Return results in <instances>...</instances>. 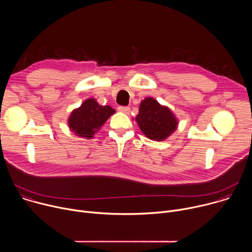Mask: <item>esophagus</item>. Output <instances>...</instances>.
I'll list each match as a JSON object with an SVG mask.
<instances>
[{
	"mask_svg": "<svg viewBox=\"0 0 252 252\" xmlns=\"http://www.w3.org/2000/svg\"><path fill=\"white\" fill-rule=\"evenodd\" d=\"M118 110L122 113H125V114H129L130 113V107L129 106H119Z\"/></svg>",
	"mask_w": 252,
	"mask_h": 252,
	"instance_id": "esophagus-1",
	"label": "esophagus"
}]
</instances>
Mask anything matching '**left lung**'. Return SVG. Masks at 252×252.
I'll return each instance as SVG.
<instances>
[{"label": "left lung", "instance_id": "left-lung-1", "mask_svg": "<svg viewBox=\"0 0 252 252\" xmlns=\"http://www.w3.org/2000/svg\"><path fill=\"white\" fill-rule=\"evenodd\" d=\"M135 121L141 131L149 138L163 140L172 133L177 126V121L166 106L160 105L156 99L147 97L139 105Z\"/></svg>", "mask_w": 252, "mask_h": 252}]
</instances>
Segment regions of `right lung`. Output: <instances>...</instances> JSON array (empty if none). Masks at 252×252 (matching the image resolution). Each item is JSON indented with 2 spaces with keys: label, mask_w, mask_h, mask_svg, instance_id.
I'll return each mask as SVG.
<instances>
[{
  "label": "right lung",
  "mask_w": 252,
  "mask_h": 252,
  "mask_svg": "<svg viewBox=\"0 0 252 252\" xmlns=\"http://www.w3.org/2000/svg\"><path fill=\"white\" fill-rule=\"evenodd\" d=\"M115 113L112 106L99 105L95 99L90 98L71 113L68 126L79 136L92 138L94 132Z\"/></svg>",
  "instance_id": "1"
}]
</instances>
